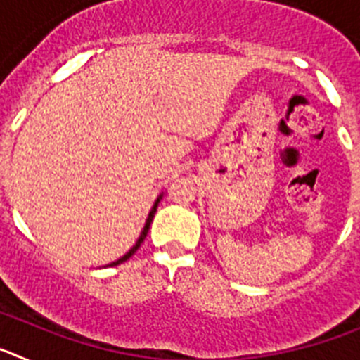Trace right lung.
<instances>
[{"label": "right lung", "mask_w": 360, "mask_h": 360, "mask_svg": "<svg viewBox=\"0 0 360 360\" xmlns=\"http://www.w3.org/2000/svg\"><path fill=\"white\" fill-rule=\"evenodd\" d=\"M162 196H164V193H160V195L157 196V200H155V203H153V207H151V211H149V214H148V218H146V224H144V229H142V232H141V236H139V240H136V243L133 245L131 249L128 250V252L124 254L122 257H119V259H117V262H111V263H108L106 266H117V265H120V263H124V262H128L129 257L133 256V254L136 252V250H139V247H141L142 243H144V240H146V236H148V231H149V225H151V221H153V216H155V212H157V207H158V203H160V200H162Z\"/></svg>", "instance_id": "right-lung-1"}]
</instances>
